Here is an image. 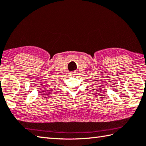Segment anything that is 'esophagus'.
<instances>
[{
    "instance_id": "34e87169",
    "label": "esophagus",
    "mask_w": 146,
    "mask_h": 146,
    "mask_svg": "<svg viewBox=\"0 0 146 146\" xmlns=\"http://www.w3.org/2000/svg\"><path fill=\"white\" fill-rule=\"evenodd\" d=\"M71 75H74V73H71Z\"/></svg>"
}]
</instances>
